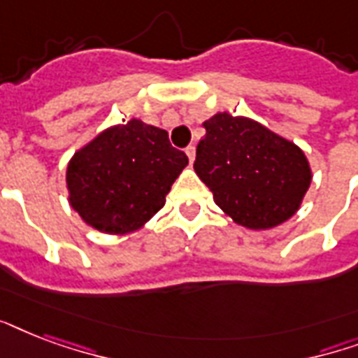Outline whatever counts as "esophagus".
<instances>
[{
    "label": "esophagus",
    "mask_w": 358,
    "mask_h": 358,
    "mask_svg": "<svg viewBox=\"0 0 358 358\" xmlns=\"http://www.w3.org/2000/svg\"><path fill=\"white\" fill-rule=\"evenodd\" d=\"M185 154H187V157H189L191 163L195 162V146H193V145L187 146V148H185Z\"/></svg>",
    "instance_id": "esophagus-1"
}]
</instances>
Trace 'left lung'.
<instances>
[{
  "label": "left lung",
  "instance_id": "8db88e82",
  "mask_svg": "<svg viewBox=\"0 0 358 358\" xmlns=\"http://www.w3.org/2000/svg\"><path fill=\"white\" fill-rule=\"evenodd\" d=\"M204 128L193 167L215 204L236 223L273 229L299 210L312 180L299 146L229 113L213 115Z\"/></svg>",
  "mask_w": 358,
  "mask_h": 358
}]
</instances>
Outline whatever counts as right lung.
<instances>
[{"mask_svg":"<svg viewBox=\"0 0 358 358\" xmlns=\"http://www.w3.org/2000/svg\"><path fill=\"white\" fill-rule=\"evenodd\" d=\"M185 165L165 129L131 119L76 152L66 171L70 204L94 229L131 232L162 210Z\"/></svg>","mask_w":358,"mask_h":358,"instance_id":"right-lung-1","label":"right lung"}]
</instances>
